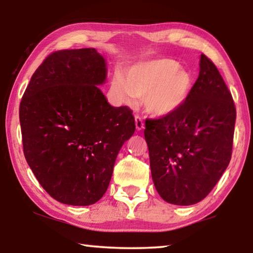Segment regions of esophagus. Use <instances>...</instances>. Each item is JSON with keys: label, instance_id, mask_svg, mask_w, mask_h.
Instances as JSON below:
<instances>
[{"label": "esophagus", "instance_id": "34e87169", "mask_svg": "<svg viewBox=\"0 0 253 253\" xmlns=\"http://www.w3.org/2000/svg\"><path fill=\"white\" fill-rule=\"evenodd\" d=\"M135 125H136L137 130H142V129H144V127H145L143 118L138 116V115H135Z\"/></svg>", "mask_w": 253, "mask_h": 253}]
</instances>
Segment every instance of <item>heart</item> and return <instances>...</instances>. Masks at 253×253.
I'll list each match as a JSON object with an SVG mask.
<instances>
[{"label":"heart","mask_w":253,"mask_h":253,"mask_svg":"<svg viewBox=\"0 0 253 253\" xmlns=\"http://www.w3.org/2000/svg\"><path fill=\"white\" fill-rule=\"evenodd\" d=\"M193 85V76L179 62L158 59L130 67L126 76L116 72L111 89L117 99L125 104H132L136 97H143L148 113L162 117L181 108Z\"/></svg>","instance_id":"1"}]
</instances>
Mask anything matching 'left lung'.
<instances>
[{
  "label": "left lung",
  "mask_w": 253,
  "mask_h": 253,
  "mask_svg": "<svg viewBox=\"0 0 253 253\" xmlns=\"http://www.w3.org/2000/svg\"><path fill=\"white\" fill-rule=\"evenodd\" d=\"M235 117L232 95L202 53L185 104L174 114L145 122L153 182L163 200L192 205L207 198L230 163Z\"/></svg>",
  "instance_id": "obj_1"
}]
</instances>
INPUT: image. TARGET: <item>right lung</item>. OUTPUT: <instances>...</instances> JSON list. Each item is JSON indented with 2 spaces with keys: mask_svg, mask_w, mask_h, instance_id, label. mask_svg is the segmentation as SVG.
Wrapping results in <instances>:
<instances>
[{
  "mask_svg": "<svg viewBox=\"0 0 253 253\" xmlns=\"http://www.w3.org/2000/svg\"><path fill=\"white\" fill-rule=\"evenodd\" d=\"M106 76L96 49L55 51L34 72L21 100L25 160L61 203L99 201L123 144L135 131L132 111L110 106L98 88Z\"/></svg>",
  "mask_w": 253,
  "mask_h": 253,
  "instance_id": "right-lung-1",
  "label": "right lung"
}]
</instances>
